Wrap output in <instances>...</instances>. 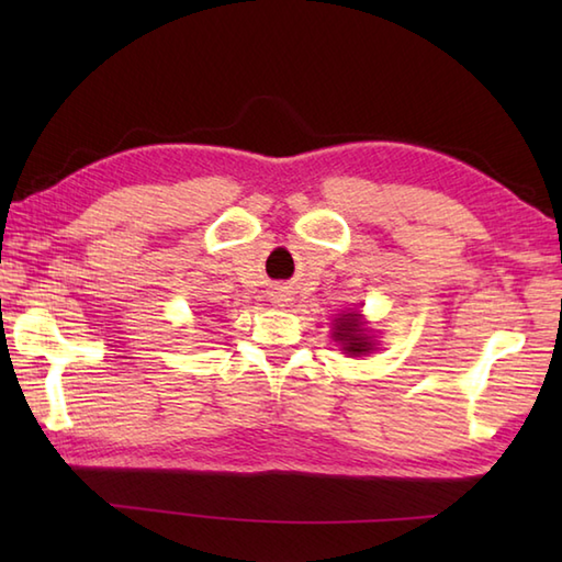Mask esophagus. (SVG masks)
<instances>
[{
    "label": "esophagus",
    "instance_id": "34e87169",
    "mask_svg": "<svg viewBox=\"0 0 562 562\" xmlns=\"http://www.w3.org/2000/svg\"><path fill=\"white\" fill-rule=\"evenodd\" d=\"M274 302L282 304V302H288V300H284V294H274Z\"/></svg>",
    "mask_w": 562,
    "mask_h": 562
}]
</instances>
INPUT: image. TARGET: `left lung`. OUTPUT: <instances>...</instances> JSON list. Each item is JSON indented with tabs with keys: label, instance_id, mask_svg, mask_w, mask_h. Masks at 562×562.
Here are the masks:
<instances>
[{
	"label": "left lung",
	"instance_id": "left-lung-1",
	"mask_svg": "<svg viewBox=\"0 0 562 562\" xmlns=\"http://www.w3.org/2000/svg\"><path fill=\"white\" fill-rule=\"evenodd\" d=\"M336 340L342 342V350L350 355H362L372 350V342L364 336L360 314H342L336 324Z\"/></svg>",
	"mask_w": 562,
	"mask_h": 562
}]
</instances>
